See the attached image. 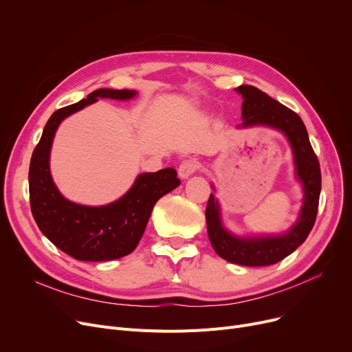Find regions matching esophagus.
Returning <instances> with one entry per match:
<instances>
[{"label":"esophagus","mask_w":352,"mask_h":352,"mask_svg":"<svg viewBox=\"0 0 352 352\" xmlns=\"http://www.w3.org/2000/svg\"><path fill=\"white\" fill-rule=\"evenodd\" d=\"M197 170V162L194 160L182 161L178 166V177L181 179H188Z\"/></svg>","instance_id":"1"}]
</instances>
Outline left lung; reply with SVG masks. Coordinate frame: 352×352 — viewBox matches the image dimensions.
Wrapping results in <instances>:
<instances>
[{
	"label": "left lung",
	"mask_w": 352,
	"mask_h": 352,
	"mask_svg": "<svg viewBox=\"0 0 352 352\" xmlns=\"http://www.w3.org/2000/svg\"><path fill=\"white\" fill-rule=\"evenodd\" d=\"M243 97L241 118L236 128L267 126L280 131L288 141L294 161V175L302 190V204L297 221L283 234L236 235L223 221L218 198L211 192L206 218L210 243L226 261L245 267H265L284 260L297 250L311 232L318 212L321 171L317 155L309 144L307 128L298 114L252 85L235 88ZM215 191V187L211 186Z\"/></svg>",
	"instance_id": "left-lung-1"
}]
</instances>
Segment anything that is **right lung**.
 I'll return each mask as SVG.
<instances>
[{
    "label": "right lung",
    "instance_id": "1",
    "mask_svg": "<svg viewBox=\"0 0 352 352\" xmlns=\"http://www.w3.org/2000/svg\"><path fill=\"white\" fill-rule=\"evenodd\" d=\"M134 97V89L100 88L77 104L55 111L32 153L28 173L32 217L55 247L78 261H111L131 254L145 231L155 202L181 184L174 168L142 173L122 197L98 207L72 202L55 186L50 154L60 124L101 98L128 101Z\"/></svg>",
    "mask_w": 352,
    "mask_h": 352
}]
</instances>
